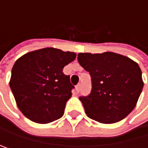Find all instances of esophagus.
Masks as SVG:
<instances>
[{"label": "esophagus", "mask_w": 148, "mask_h": 148, "mask_svg": "<svg viewBox=\"0 0 148 148\" xmlns=\"http://www.w3.org/2000/svg\"><path fill=\"white\" fill-rule=\"evenodd\" d=\"M76 91H77V93L79 92V91H80V84H78V85L76 86Z\"/></svg>", "instance_id": "esophagus-1"}]
</instances>
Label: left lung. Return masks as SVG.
Segmentation results:
<instances>
[{
  "instance_id": "obj_1",
  "label": "left lung",
  "mask_w": 148,
  "mask_h": 148,
  "mask_svg": "<svg viewBox=\"0 0 148 148\" xmlns=\"http://www.w3.org/2000/svg\"><path fill=\"white\" fill-rule=\"evenodd\" d=\"M77 60L92 79L91 93L79 97L86 116L101 123H114L126 117L144 86L138 64L113 52L79 53Z\"/></svg>"
}]
</instances>
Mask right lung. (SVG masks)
<instances>
[{"label": "right lung", "instance_id": "obj_1", "mask_svg": "<svg viewBox=\"0 0 148 148\" xmlns=\"http://www.w3.org/2000/svg\"><path fill=\"white\" fill-rule=\"evenodd\" d=\"M76 56L73 52L46 47L16 61L10 86L25 116L34 123H48L63 116L74 86L62 70Z\"/></svg>", "mask_w": 148, "mask_h": 148}]
</instances>
